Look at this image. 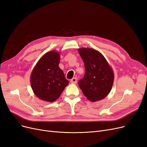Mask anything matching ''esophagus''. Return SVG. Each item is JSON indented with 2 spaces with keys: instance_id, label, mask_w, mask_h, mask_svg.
I'll return each instance as SVG.
<instances>
[{
  "instance_id": "34e87169",
  "label": "esophagus",
  "mask_w": 147,
  "mask_h": 147,
  "mask_svg": "<svg viewBox=\"0 0 147 147\" xmlns=\"http://www.w3.org/2000/svg\"><path fill=\"white\" fill-rule=\"evenodd\" d=\"M77 78H75V77H74V78H73L72 79H71L70 80V83H74V84H75V83H77Z\"/></svg>"
}]
</instances>
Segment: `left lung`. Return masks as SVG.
<instances>
[{"mask_svg":"<svg viewBox=\"0 0 147 147\" xmlns=\"http://www.w3.org/2000/svg\"><path fill=\"white\" fill-rule=\"evenodd\" d=\"M83 61L85 74L78 81L83 94L91 102L104 99L114 82V74L104 56L94 49L82 48L78 50Z\"/></svg>","mask_w":147,"mask_h":147,"instance_id":"8db88e82","label":"left lung"}]
</instances>
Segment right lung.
<instances>
[{
	"label": "right lung",
	"instance_id": "1",
	"mask_svg": "<svg viewBox=\"0 0 147 147\" xmlns=\"http://www.w3.org/2000/svg\"><path fill=\"white\" fill-rule=\"evenodd\" d=\"M59 53L56 51L47 52L35 65L30 74V85L37 97L52 102L58 99L69 81L59 67Z\"/></svg>",
	"mask_w": 147,
	"mask_h": 147
}]
</instances>
